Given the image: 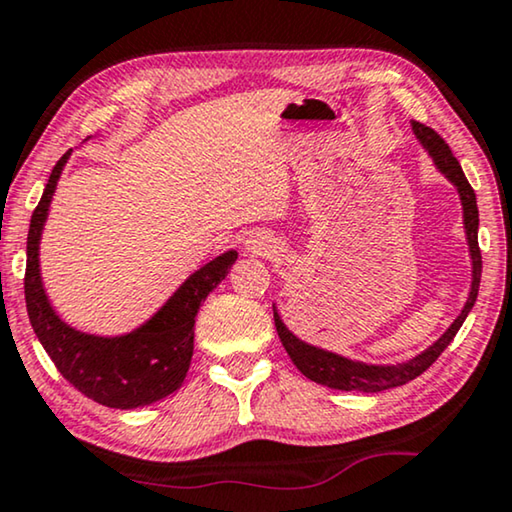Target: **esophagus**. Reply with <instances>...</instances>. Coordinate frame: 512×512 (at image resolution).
<instances>
[{
  "instance_id": "obj_1",
  "label": "esophagus",
  "mask_w": 512,
  "mask_h": 512,
  "mask_svg": "<svg viewBox=\"0 0 512 512\" xmlns=\"http://www.w3.org/2000/svg\"><path fill=\"white\" fill-rule=\"evenodd\" d=\"M253 248H257V246H255V243H253Z\"/></svg>"
}]
</instances>
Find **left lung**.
<instances>
[{"instance_id":"left-lung-1","label":"left lung","mask_w":512,"mask_h":512,"mask_svg":"<svg viewBox=\"0 0 512 512\" xmlns=\"http://www.w3.org/2000/svg\"><path fill=\"white\" fill-rule=\"evenodd\" d=\"M413 132L417 139L422 141V146L429 150V155L434 157L436 167L457 185L459 197H462L464 225H466V236H469V248H471V259H473V283H471L469 301H466L464 311L459 313V318L452 322L450 329L445 331V334L438 338L431 348H427L422 355H417L415 359H410V362L399 364V366L359 364V362H350V359H345V357H338V355H334V352L313 348V345L299 341V338L283 325V320L278 318V313L273 311L276 331H278L280 341H283V345H285L287 355H290V359L294 362V366H297V369L304 373L306 378H311L320 385H327V387H331V390L383 392V390H390V387L406 385V383H410V380H415L417 376H422V373L427 371L438 357H441V352L448 348L452 338L457 336L459 327L464 325L466 315L471 313L475 297H478L482 257H480V248H478V204H475V192H473L471 183L466 181L462 164L457 162V157L452 155L448 143H445L441 136L434 132V129L422 125V122H413Z\"/></svg>"}]
</instances>
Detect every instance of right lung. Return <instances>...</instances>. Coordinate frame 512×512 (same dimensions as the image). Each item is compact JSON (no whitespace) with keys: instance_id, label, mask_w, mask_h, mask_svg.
Here are the masks:
<instances>
[{"instance_id":"obj_1","label":"right lung","mask_w":512,"mask_h":512,"mask_svg":"<svg viewBox=\"0 0 512 512\" xmlns=\"http://www.w3.org/2000/svg\"><path fill=\"white\" fill-rule=\"evenodd\" d=\"M67 157L69 153H64L50 171L46 190L32 213L25 269L27 315L57 371L78 392L109 408L148 406L183 385L194 348V318L208 292L227 276L236 253L229 250L192 273L162 311L132 334L102 338L67 327L50 308L39 276L41 229Z\"/></svg>"}]
</instances>
